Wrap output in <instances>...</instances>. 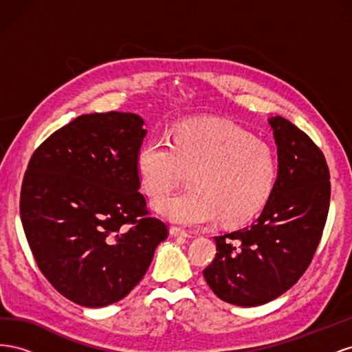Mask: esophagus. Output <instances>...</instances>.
<instances>
[{
    "mask_svg": "<svg viewBox=\"0 0 352 352\" xmlns=\"http://www.w3.org/2000/svg\"><path fill=\"white\" fill-rule=\"evenodd\" d=\"M170 235L172 236H184V238H192V235H190L189 232L180 229V228H176V226H172L170 228Z\"/></svg>",
    "mask_w": 352,
    "mask_h": 352,
    "instance_id": "obj_1",
    "label": "esophagus"
}]
</instances>
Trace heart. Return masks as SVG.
Instances as JSON below:
<instances>
[{
	"mask_svg": "<svg viewBox=\"0 0 352 352\" xmlns=\"http://www.w3.org/2000/svg\"><path fill=\"white\" fill-rule=\"evenodd\" d=\"M136 168L150 197L164 195L192 172L194 188L155 201V208L185 226L208 225L221 216L241 225L265 206L278 177L273 148L236 126L195 120L177 126L172 144L151 136L140 146Z\"/></svg>",
	"mask_w": 352,
	"mask_h": 352,
	"instance_id": "heart-1",
	"label": "heart"
}]
</instances>
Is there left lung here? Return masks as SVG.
I'll list each match as a JSON object with an SVG mask.
<instances>
[{
	"mask_svg": "<svg viewBox=\"0 0 352 352\" xmlns=\"http://www.w3.org/2000/svg\"><path fill=\"white\" fill-rule=\"evenodd\" d=\"M269 124L278 146V177L251 226L216 236L217 252L204 278L220 300L257 307L292 287L310 265L330 202L323 153L280 116Z\"/></svg>",
	"mask_w": 352,
	"mask_h": 352,
	"instance_id": "1",
	"label": "left lung"
}]
</instances>
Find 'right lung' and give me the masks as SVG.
I'll use <instances>...</instances> for the list:
<instances>
[{
	"mask_svg": "<svg viewBox=\"0 0 352 352\" xmlns=\"http://www.w3.org/2000/svg\"><path fill=\"white\" fill-rule=\"evenodd\" d=\"M133 113L83 114L32 155L20 219L39 270L67 300L98 308L141 282L168 230L140 192L146 131Z\"/></svg>",
	"mask_w": 352,
	"mask_h": 352,
	"instance_id": "obj_1",
	"label": "right lung"
}]
</instances>
